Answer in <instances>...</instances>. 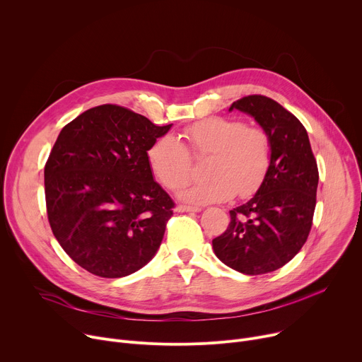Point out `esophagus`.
Instances as JSON below:
<instances>
[{"instance_id": "obj_1", "label": "esophagus", "mask_w": 362, "mask_h": 362, "mask_svg": "<svg viewBox=\"0 0 362 362\" xmlns=\"http://www.w3.org/2000/svg\"><path fill=\"white\" fill-rule=\"evenodd\" d=\"M202 208L199 206H190V205H177L176 206V211L177 212H199Z\"/></svg>"}]
</instances>
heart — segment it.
Masks as SVG:
<instances>
[{
    "instance_id": "b5f03b06",
    "label": "heart",
    "mask_w": 362,
    "mask_h": 362,
    "mask_svg": "<svg viewBox=\"0 0 362 362\" xmlns=\"http://www.w3.org/2000/svg\"><path fill=\"white\" fill-rule=\"evenodd\" d=\"M186 144L173 135L157 138L147 151L148 165L156 179L167 189L186 185L194 170V156L206 158V176L186 186L182 198L194 204L250 198L263 185L272 161V144L260 127L243 120L212 116L183 129Z\"/></svg>"
}]
</instances>
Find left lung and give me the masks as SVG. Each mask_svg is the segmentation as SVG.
Wrapping results in <instances>:
<instances>
[{
    "label": "left lung",
    "instance_id": "left-lung-1",
    "mask_svg": "<svg viewBox=\"0 0 362 362\" xmlns=\"http://www.w3.org/2000/svg\"><path fill=\"white\" fill-rule=\"evenodd\" d=\"M268 132L272 161L256 195L230 211L227 230L212 240L214 252L231 269L246 275L274 272L290 262L310 234L316 208L319 170L300 120L267 95L234 102Z\"/></svg>",
    "mask_w": 362,
    "mask_h": 362
}]
</instances>
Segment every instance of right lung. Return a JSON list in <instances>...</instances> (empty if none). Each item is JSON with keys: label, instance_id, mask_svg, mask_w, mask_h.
<instances>
[{"label": "right lung", "instance_id": "add662e5", "mask_svg": "<svg viewBox=\"0 0 362 362\" xmlns=\"http://www.w3.org/2000/svg\"><path fill=\"white\" fill-rule=\"evenodd\" d=\"M170 125L117 105L66 124L45 164L46 212L65 253L102 278H122L158 250L175 202L153 179L151 144Z\"/></svg>", "mask_w": 362, "mask_h": 362}]
</instances>
